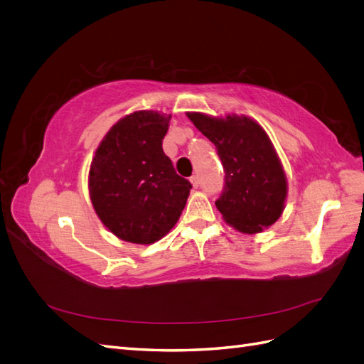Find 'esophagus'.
<instances>
[{
    "label": "esophagus",
    "instance_id": "esophagus-1",
    "mask_svg": "<svg viewBox=\"0 0 364 364\" xmlns=\"http://www.w3.org/2000/svg\"><path fill=\"white\" fill-rule=\"evenodd\" d=\"M190 182H191V185L194 186V188H197V186H199V183H200V181H199V176H191V178H190Z\"/></svg>",
    "mask_w": 364,
    "mask_h": 364
}]
</instances>
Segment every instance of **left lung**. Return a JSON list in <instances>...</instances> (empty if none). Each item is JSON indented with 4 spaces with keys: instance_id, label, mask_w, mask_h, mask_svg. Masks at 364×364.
<instances>
[{
    "instance_id": "1",
    "label": "left lung",
    "mask_w": 364,
    "mask_h": 364,
    "mask_svg": "<svg viewBox=\"0 0 364 364\" xmlns=\"http://www.w3.org/2000/svg\"><path fill=\"white\" fill-rule=\"evenodd\" d=\"M213 142L225 168V191L215 202L223 220L243 234H259L282 215L287 176L269 135L255 119L230 114L186 112Z\"/></svg>"
}]
</instances>
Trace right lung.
Wrapping results in <instances>:
<instances>
[{"label":"right lung","mask_w":364,"mask_h":364,"mask_svg":"<svg viewBox=\"0 0 364 364\" xmlns=\"http://www.w3.org/2000/svg\"><path fill=\"white\" fill-rule=\"evenodd\" d=\"M171 115L136 111L118 119L98 144L87 188L95 214L119 240L151 245L178 223L191 183L162 150Z\"/></svg>","instance_id":"1"}]
</instances>
